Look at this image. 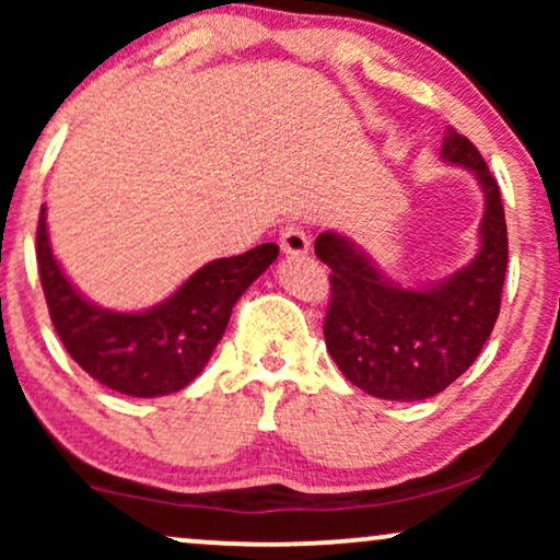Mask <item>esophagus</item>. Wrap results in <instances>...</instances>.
I'll use <instances>...</instances> for the list:
<instances>
[{"label": "esophagus", "mask_w": 560, "mask_h": 560, "mask_svg": "<svg viewBox=\"0 0 560 560\" xmlns=\"http://www.w3.org/2000/svg\"><path fill=\"white\" fill-rule=\"evenodd\" d=\"M280 247L288 257H303V255H308L311 242H308V236H305L301 226L288 224L285 232L280 234Z\"/></svg>", "instance_id": "1"}]
</instances>
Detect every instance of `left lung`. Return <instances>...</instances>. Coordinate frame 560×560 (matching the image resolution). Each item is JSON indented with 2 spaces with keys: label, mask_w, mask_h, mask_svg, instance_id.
<instances>
[{
  "label": "left lung",
  "mask_w": 560,
  "mask_h": 560,
  "mask_svg": "<svg viewBox=\"0 0 560 560\" xmlns=\"http://www.w3.org/2000/svg\"><path fill=\"white\" fill-rule=\"evenodd\" d=\"M443 163L466 167L485 194L479 252L428 285L389 280L347 234L324 232L316 257L331 267L326 349L351 385L380 400L439 395L474 364L500 316L508 272V224L500 186L479 150L448 127Z\"/></svg>",
  "instance_id": "1"
}]
</instances>
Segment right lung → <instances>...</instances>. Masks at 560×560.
<instances>
[{
	"label": "right lung",
	"mask_w": 560,
	"mask_h": 560,
	"mask_svg": "<svg viewBox=\"0 0 560 560\" xmlns=\"http://www.w3.org/2000/svg\"><path fill=\"white\" fill-rule=\"evenodd\" d=\"M37 272L50 320L83 372L114 393L163 397L188 387L226 331L244 290L278 259L267 242L196 270L163 303L144 311H112L81 295L52 255L45 206L37 221Z\"/></svg>",
	"instance_id": "1"
}]
</instances>
